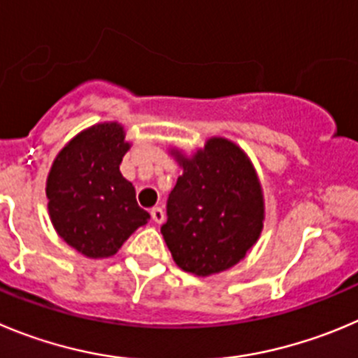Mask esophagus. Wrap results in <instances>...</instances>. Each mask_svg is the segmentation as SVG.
<instances>
[{
    "label": "esophagus",
    "mask_w": 358,
    "mask_h": 358,
    "mask_svg": "<svg viewBox=\"0 0 358 358\" xmlns=\"http://www.w3.org/2000/svg\"><path fill=\"white\" fill-rule=\"evenodd\" d=\"M150 215H152L153 222H157V224H160V222H164V210L160 208V206H155V208H152V212H150Z\"/></svg>",
    "instance_id": "34e87169"
}]
</instances>
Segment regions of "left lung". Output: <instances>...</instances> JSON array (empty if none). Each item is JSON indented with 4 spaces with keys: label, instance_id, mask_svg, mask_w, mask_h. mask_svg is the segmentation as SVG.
Returning a JSON list of instances; mask_svg holds the SVG:
<instances>
[{
    "label": "left lung",
    "instance_id": "left-lung-1",
    "mask_svg": "<svg viewBox=\"0 0 358 358\" xmlns=\"http://www.w3.org/2000/svg\"><path fill=\"white\" fill-rule=\"evenodd\" d=\"M183 175L166 203L164 240L182 270L210 275L236 265L263 229V194L245 153L222 138L192 159L176 153Z\"/></svg>",
    "mask_w": 358,
    "mask_h": 358
}]
</instances>
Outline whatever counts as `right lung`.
Wrapping results in <instances>:
<instances>
[{
	"label": "right lung",
	"mask_w": 358,
	"mask_h": 358,
	"mask_svg": "<svg viewBox=\"0 0 358 358\" xmlns=\"http://www.w3.org/2000/svg\"><path fill=\"white\" fill-rule=\"evenodd\" d=\"M129 150L118 123H100L59 152L48 178L49 215L58 235L88 258L118 252L150 213L120 173Z\"/></svg>",
	"instance_id": "add662e5"
}]
</instances>
